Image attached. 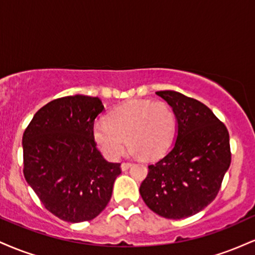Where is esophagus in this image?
Instances as JSON below:
<instances>
[{
	"label": "esophagus",
	"mask_w": 255,
	"mask_h": 255,
	"mask_svg": "<svg viewBox=\"0 0 255 255\" xmlns=\"http://www.w3.org/2000/svg\"><path fill=\"white\" fill-rule=\"evenodd\" d=\"M130 165H131V163H129V162H124L121 164V169L124 171H126V170H128V169L130 168Z\"/></svg>",
	"instance_id": "34e87169"
}]
</instances>
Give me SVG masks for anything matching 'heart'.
<instances>
[{
    "label": "heart",
    "mask_w": 255,
    "mask_h": 255,
    "mask_svg": "<svg viewBox=\"0 0 255 255\" xmlns=\"http://www.w3.org/2000/svg\"><path fill=\"white\" fill-rule=\"evenodd\" d=\"M176 128L174 111L165 102L133 99L111 110L92 127V139L102 154L116 159L124 144L133 156L156 159L170 147Z\"/></svg>",
    "instance_id": "1"
}]
</instances>
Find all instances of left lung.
<instances>
[{
	"label": "left lung",
	"instance_id": "1",
	"mask_svg": "<svg viewBox=\"0 0 255 255\" xmlns=\"http://www.w3.org/2000/svg\"><path fill=\"white\" fill-rule=\"evenodd\" d=\"M172 108L176 140L162 159L148 165L140 195L154 213L169 219L195 215L211 204L230 166L229 131L206 105L176 91H158Z\"/></svg>",
	"mask_w": 255,
	"mask_h": 255
}]
</instances>
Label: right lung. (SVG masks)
Wrapping results in <instances>:
<instances>
[{
	"label": "right lung",
	"instance_id": "1",
	"mask_svg": "<svg viewBox=\"0 0 255 255\" xmlns=\"http://www.w3.org/2000/svg\"><path fill=\"white\" fill-rule=\"evenodd\" d=\"M104 105L75 95L49 102L22 135L24 176L48 211L62 221H91L107 207L120 163L102 156L92 139Z\"/></svg>",
	"mask_w": 255,
	"mask_h": 255
}]
</instances>
